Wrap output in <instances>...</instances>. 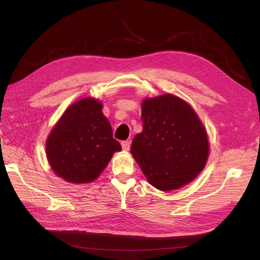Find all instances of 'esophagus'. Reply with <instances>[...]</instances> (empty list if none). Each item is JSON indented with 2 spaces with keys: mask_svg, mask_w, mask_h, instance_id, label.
I'll list each match as a JSON object with an SVG mask.
<instances>
[{
  "mask_svg": "<svg viewBox=\"0 0 260 260\" xmlns=\"http://www.w3.org/2000/svg\"><path fill=\"white\" fill-rule=\"evenodd\" d=\"M121 146H122L123 151H129V149H130V142H129V141H122Z\"/></svg>",
  "mask_w": 260,
  "mask_h": 260,
  "instance_id": "34e87169",
  "label": "esophagus"
}]
</instances>
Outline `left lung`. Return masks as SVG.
Instances as JSON below:
<instances>
[{"label":"left lung","instance_id":"left-lung-1","mask_svg":"<svg viewBox=\"0 0 260 260\" xmlns=\"http://www.w3.org/2000/svg\"><path fill=\"white\" fill-rule=\"evenodd\" d=\"M143 131L135 137L131 154L148 182L161 191L194 180L208 158L206 130L183 100L165 94L144 100Z\"/></svg>","mask_w":260,"mask_h":260}]
</instances>
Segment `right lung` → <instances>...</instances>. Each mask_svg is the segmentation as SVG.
<instances>
[{"label": "right lung", "instance_id": "obj_1", "mask_svg": "<svg viewBox=\"0 0 260 260\" xmlns=\"http://www.w3.org/2000/svg\"><path fill=\"white\" fill-rule=\"evenodd\" d=\"M102 104L83 99L61 116L46 141V154L55 174L72 183H89L121 149Z\"/></svg>", "mask_w": 260, "mask_h": 260}]
</instances>
